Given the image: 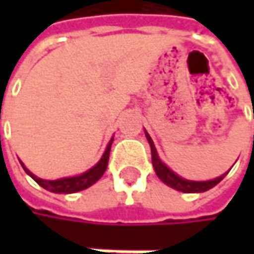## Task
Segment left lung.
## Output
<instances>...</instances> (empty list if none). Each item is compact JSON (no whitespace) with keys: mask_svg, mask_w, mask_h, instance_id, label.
I'll use <instances>...</instances> for the list:
<instances>
[{"mask_svg":"<svg viewBox=\"0 0 254 254\" xmlns=\"http://www.w3.org/2000/svg\"><path fill=\"white\" fill-rule=\"evenodd\" d=\"M145 136H147V141L150 144V148H151V162H153V168L156 171V175L160 178V181H163L168 187L177 190V191H182V192H204L210 188H213L216 184H219L224 178L228 175L224 174L221 177L215 178V179H210V181H190V179H184L179 175H177L172 169H169L159 157L157 154V150L154 147V142L151 139V136L148 135V132L145 130Z\"/></svg>","mask_w":254,"mask_h":254,"instance_id":"1","label":"left lung"}]
</instances>
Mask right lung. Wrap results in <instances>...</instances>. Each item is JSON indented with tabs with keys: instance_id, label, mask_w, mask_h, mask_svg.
Returning a JSON list of instances; mask_svg holds the SVG:
<instances>
[{
	"instance_id": "add662e5",
	"label": "right lung",
	"mask_w": 254,
	"mask_h": 254,
	"mask_svg": "<svg viewBox=\"0 0 254 254\" xmlns=\"http://www.w3.org/2000/svg\"><path fill=\"white\" fill-rule=\"evenodd\" d=\"M112 142H113V138L109 141V144L106 147V151L103 153V156H101V159L98 160L97 165H94L91 169H88L86 172H83L80 175H76V177L60 178V179H54V181H51V179H42V178H38L36 175H33L22 162L20 163H22V166H23L26 174L32 178L35 182H38L42 188L48 190L50 192H56V194H72V192H77V191L86 190L88 187H91L92 184H95L100 178L103 177V174L107 169Z\"/></svg>"
}]
</instances>
